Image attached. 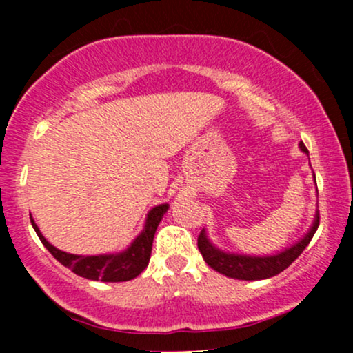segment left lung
<instances>
[{
    "mask_svg": "<svg viewBox=\"0 0 353 353\" xmlns=\"http://www.w3.org/2000/svg\"><path fill=\"white\" fill-rule=\"evenodd\" d=\"M299 148H301L302 152L309 154L303 143L299 144ZM317 228L319 210L315 212L314 222H312L305 236L299 239L294 245L272 255H247L222 250L210 242L205 229L201 230L199 239H197V247H199L202 257L208 262V265L217 270L219 274H224L225 277L230 279H239V281H262V279H269L281 274L282 270H285L287 267L292 264L295 259L303 252V249L309 245Z\"/></svg>",
    "mask_w": 353,
    "mask_h": 353,
    "instance_id": "obj_1",
    "label": "left lung"
}]
</instances>
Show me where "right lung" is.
Segmentation results:
<instances>
[{
    "label": "right lung",
    "instance_id": "add662e5",
    "mask_svg": "<svg viewBox=\"0 0 353 353\" xmlns=\"http://www.w3.org/2000/svg\"><path fill=\"white\" fill-rule=\"evenodd\" d=\"M168 209L169 204H159L149 210L139 236L131 242V245H128V249L116 254L76 255L63 252L44 239L41 230L36 225L34 219H31V224H33L39 241L52 254V257L64 267L71 269L74 274H78L79 277L101 282H125L137 277L148 267L149 259H151L154 234H156L157 225L163 221Z\"/></svg>",
    "mask_w": 353,
    "mask_h": 353
}]
</instances>
